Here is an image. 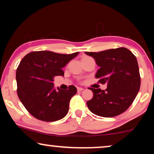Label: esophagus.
Instances as JSON below:
<instances>
[{
  "instance_id": "obj_1",
  "label": "esophagus",
  "mask_w": 154,
  "mask_h": 154,
  "mask_svg": "<svg viewBox=\"0 0 154 154\" xmlns=\"http://www.w3.org/2000/svg\"><path fill=\"white\" fill-rule=\"evenodd\" d=\"M84 90V88H80V87H78L77 88V92H81Z\"/></svg>"
}]
</instances>
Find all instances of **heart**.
I'll use <instances>...</instances> for the list:
<instances>
[{
  "label": "heart",
  "instance_id": "heart-1",
  "mask_svg": "<svg viewBox=\"0 0 154 154\" xmlns=\"http://www.w3.org/2000/svg\"><path fill=\"white\" fill-rule=\"evenodd\" d=\"M88 57H87V56H84V57H82V59H86V58H88Z\"/></svg>",
  "mask_w": 154,
  "mask_h": 154
}]
</instances>
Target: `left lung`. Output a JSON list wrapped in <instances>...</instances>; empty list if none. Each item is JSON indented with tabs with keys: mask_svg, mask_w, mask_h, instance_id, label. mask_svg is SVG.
Segmentation results:
<instances>
[{
	"mask_svg": "<svg viewBox=\"0 0 154 154\" xmlns=\"http://www.w3.org/2000/svg\"><path fill=\"white\" fill-rule=\"evenodd\" d=\"M100 66L95 77L107 84L106 90L89 89L93 97L87 102L92 113L104 118L120 115L131 106L140 90V76L135 55L126 48L85 52Z\"/></svg>",
	"mask_w": 154,
	"mask_h": 154,
	"instance_id": "left-lung-1",
	"label": "left lung"
}]
</instances>
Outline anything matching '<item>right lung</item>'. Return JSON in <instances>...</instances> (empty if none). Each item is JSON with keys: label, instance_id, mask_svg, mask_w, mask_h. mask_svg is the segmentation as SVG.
<instances>
[{"label": "right lung", "instance_id": "obj_1", "mask_svg": "<svg viewBox=\"0 0 154 154\" xmlns=\"http://www.w3.org/2000/svg\"><path fill=\"white\" fill-rule=\"evenodd\" d=\"M43 50L26 55L18 65L16 79L17 94L27 111L45 122L61 120L68 113L70 100L77 93L75 86L66 91L54 87V77L64 76L62 68L77 57Z\"/></svg>", "mask_w": 154, "mask_h": 154}]
</instances>
